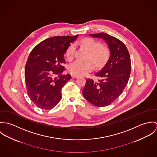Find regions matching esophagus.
Masks as SVG:
<instances>
[{
  "label": "esophagus",
  "instance_id": "34e87169",
  "mask_svg": "<svg viewBox=\"0 0 157 157\" xmlns=\"http://www.w3.org/2000/svg\"><path fill=\"white\" fill-rule=\"evenodd\" d=\"M78 76L77 75H75V74H73L72 75V78H78Z\"/></svg>",
  "mask_w": 157,
  "mask_h": 157
}]
</instances>
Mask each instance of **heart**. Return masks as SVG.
Listing matches in <instances>:
<instances>
[{
	"label": "heart",
	"mask_w": 157,
	"mask_h": 157,
	"mask_svg": "<svg viewBox=\"0 0 157 157\" xmlns=\"http://www.w3.org/2000/svg\"><path fill=\"white\" fill-rule=\"evenodd\" d=\"M80 44L85 47L90 52L88 60H92L98 67L104 65L109 58V50L108 48L103 46L101 44L90 37H87L81 40ZM75 51V45L72 44L69 45L66 51V57L68 60L73 59ZM91 61L82 62L77 60L70 64L68 71L72 74L84 75L92 71L94 68V65Z\"/></svg>",
	"instance_id": "b5f03b06"
}]
</instances>
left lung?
<instances>
[{"label":"left lung","mask_w":157,"mask_h":157,"mask_svg":"<svg viewBox=\"0 0 157 157\" xmlns=\"http://www.w3.org/2000/svg\"><path fill=\"white\" fill-rule=\"evenodd\" d=\"M90 35L106 41L110 50V58L95 74L100 79L86 80L83 95L91 104L104 107L118 98L127 85L131 71V57L126 45L119 39L105 33Z\"/></svg>","instance_id":"8db88e82"}]
</instances>
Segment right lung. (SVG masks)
Returning <instances> with one entry per match:
<instances>
[{
    "label": "right lung",
    "instance_id": "add662e5",
    "mask_svg": "<svg viewBox=\"0 0 157 157\" xmlns=\"http://www.w3.org/2000/svg\"><path fill=\"white\" fill-rule=\"evenodd\" d=\"M77 37H52L30 52L25 68V80L28 95L37 107L50 110L62 99V89L71 78L70 74H62L65 69L64 54Z\"/></svg>",
    "mask_w": 157,
    "mask_h": 157
}]
</instances>
